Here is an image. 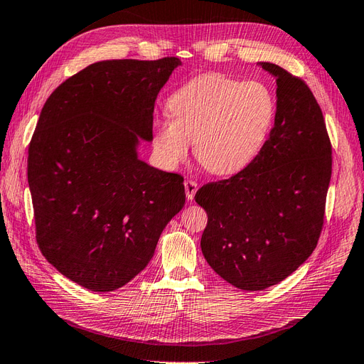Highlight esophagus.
Returning <instances> with one entry per match:
<instances>
[{"mask_svg": "<svg viewBox=\"0 0 364 364\" xmlns=\"http://www.w3.org/2000/svg\"><path fill=\"white\" fill-rule=\"evenodd\" d=\"M183 185H185V194H186V199L188 200H193L194 199V194H196V191H198V183H196L194 181H191V179H186L185 182H183Z\"/></svg>", "mask_w": 364, "mask_h": 364, "instance_id": "34e87169", "label": "esophagus"}]
</instances>
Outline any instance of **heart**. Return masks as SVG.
Wrapping results in <instances>:
<instances>
[{
    "mask_svg": "<svg viewBox=\"0 0 364 364\" xmlns=\"http://www.w3.org/2000/svg\"><path fill=\"white\" fill-rule=\"evenodd\" d=\"M171 121L154 124L153 146L165 166H176L196 144L206 171L230 176L257 158L277 113L276 95L262 81L206 73L182 85L168 102Z\"/></svg>",
    "mask_w": 364,
    "mask_h": 364,
    "instance_id": "obj_1",
    "label": "heart"
}]
</instances>
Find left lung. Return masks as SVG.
<instances>
[{
    "instance_id": "8db88e82",
    "label": "left lung",
    "mask_w": 364,
    "mask_h": 364,
    "mask_svg": "<svg viewBox=\"0 0 364 364\" xmlns=\"http://www.w3.org/2000/svg\"><path fill=\"white\" fill-rule=\"evenodd\" d=\"M277 113L262 151L230 179L196 193L208 215L200 248L232 287L262 291L287 279L316 250L325 218L332 149L309 87L272 63Z\"/></svg>"
}]
</instances>
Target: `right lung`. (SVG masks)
Listing matches in <instances>:
<instances>
[{
  "mask_svg": "<svg viewBox=\"0 0 364 364\" xmlns=\"http://www.w3.org/2000/svg\"><path fill=\"white\" fill-rule=\"evenodd\" d=\"M179 58L109 60L48 96L28 146L36 242L48 263L88 291L124 287L151 260L185 205L181 174L139 159L153 112Z\"/></svg>",
  "mask_w": 364,
  "mask_h": 364,
  "instance_id": "right-lung-1",
  "label": "right lung"
}]
</instances>
